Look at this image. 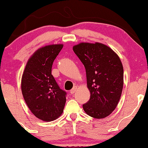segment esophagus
<instances>
[{
    "mask_svg": "<svg viewBox=\"0 0 148 148\" xmlns=\"http://www.w3.org/2000/svg\"><path fill=\"white\" fill-rule=\"evenodd\" d=\"M77 90V86H74V87H73V88L72 90H71V92H71V94H73L74 93L76 92Z\"/></svg>",
    "mask_w": 148,
    "mask_h": 148,
    "instance_id": "esophagus-1",
    "label": "esophagus"
}]
</instances>
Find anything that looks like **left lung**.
Instances as JSON below:
<instances>
[{"mask_svg":"<svg viewBox=\"0 0 148 148\" xmlns=\"http://www.w3.org/2000/svg\"><path fill=\"white\" fill-rule=\"evenodd\" d=\"M73 50L85 66L90 92L88 102L83 104L86 114L103 119L116 108L123 88V67L119 56L108 46L96 42H82Z\"/></svg>","mask_w":148,"mask_h":148,"instance_id":"obj_1","label":"left lung"}]
</instances>
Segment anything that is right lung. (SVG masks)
<instances>
[{
	"label": "right lung",
	"instance_id": "add662e5",
	"mask_svg": "<svg viewBox=\"0 0 148 148\" xmlns=\"http://www.w3.org/2000/svg\"><path fill=\"white\" fill-rule=\"evenodd\" d=\"M62 47L52 44L38 49L28 60L22 75V94L28 108L38 119L47 122L62 114L66 102V92L51 74L54 60Z\"/></svg>",
	"mask_w": 148,
	"mask_h": 148
}]
</instances>
